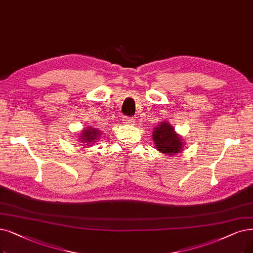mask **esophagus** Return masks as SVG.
<instances>
[{
    "instance_id": "esophagus-1",
    "label": "esophagus",
    "mask_w": 253,
    "mask_h": 253,
    "mask_svg": "<svg viewBox=\"0 0 253 253\" xmlns=\"http://www.w3.org/2000/svg\"><path fill=\"white\" fill-rule=\"evenodd\" d=\"M124 123L125 125H134L136 123V120L134 119V117H125Z\"/></svg>"
}]
</instances>
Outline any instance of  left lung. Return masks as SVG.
Listing matches in <instances>:
<instances>
[{"label":"left lung","instance_id":"left-lung-1","mask_svg":"<svg viewBox=\"0 0 253 253\" xmlns=\"http://www.w3.org/2000/svg\"><path fill=\"white\" fill-rule=\"evenodd\" d=\"M151 136L157 150L171 157L181 153L186 144L183 137L178 135L174 127L166 120L159 123Z\"/></svg>","mask_w":253,"mask_h":253}]
</instances>
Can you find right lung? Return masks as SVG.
Returning a JSON list of instances; mask_svg holds the SVG:
<instances>
[{"label": "right lung", "instance_id": "right-lung-1", "mask_svg": "<svg viewBox=\"0 0 253 253\" xmlns=\"http://www.w3.org/2000/svg\"><path fill=\"white\" fill-rule=\"evenodd\" d=\"M100 135H102L100 129L93 126H86L81 130V134L79 135V142L84 145H93L97 142Z\"/></svg>", "mask_w": 253, "mask_h": 253}]
</instances>
